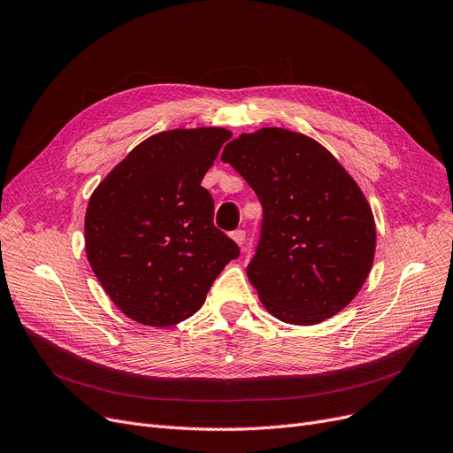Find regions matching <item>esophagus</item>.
Returning a JSON list of instances; mask_svg holds the SVG:
<instances>
[{
	"label": "esophagus",
	"instance_id": "34e87169",
	"mask_svg": "<svg viewBox=\"0 0 453 453\" xmlns=\"http://www.w3.org/2000/svg\"><path fill=\"white\" fill-rule=\"evenodd\" d=\"M230 238L236 242L238 245H243L245 243V230H242V228H238V230H234L232 234H230Z\"/></svg>",
	"mask_w": 453,
	"mask_h": 453
}]
</instances>
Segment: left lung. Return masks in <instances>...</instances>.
Instances as JSON below:
<instances>
[{
    "mask_svg": "<svg viewBox=\"0 0 453 453\" xmlns=\"http://www.w3.org/2000/svg\"><path fill=\"white\" fill-rule=\"evenodd\" d=\"M221 159L264 210L247 277L265 309L292 325L346 309L375 255L372 208L346 169L318 141L284 128L242 134Z\"/></svg>",
    "mask_w": 453,
    "mask_h": 453,
    "instance_id": "8db88e82",
    "label": "left lung"
}]
</instances>
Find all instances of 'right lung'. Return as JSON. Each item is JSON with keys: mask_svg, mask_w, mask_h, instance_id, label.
<instances>
[{"mask_svg": "<svg viewBox=\"0 0 453 453\" xmlns=\"http://www.w3.org/2000/svg\"><path fill=\"white\" fill-rule=\"evenodd\" d=\"M225 128L161 132L126 156L88 198L85 250L105 294L137 323L193 316L240 247L213 225L201 186Z\"/></svg>", "mask_w": 453, "mask_h": 453, "instance_id": "1", "label": "right lung"}]
</instances>
